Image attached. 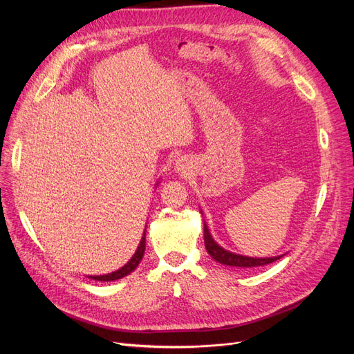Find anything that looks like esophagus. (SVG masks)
<instances>
[{
  "label": "esophagus",
  "instance_id": "34e87169",
  "mask_svg": "<svg viewBox=\"0 0 354 354\" xmlns=\"http://www.w3.org/2000/svg\"><path fill=\"white\" fill-rule=\"evenodd\" d=\"M180 163H182V160H179V162H178V165H176V166H178V169H180V167H183V165H180Z\"/></svg>",
  "mask_w": 354,
  "mask_h": 354
}]
</instances>
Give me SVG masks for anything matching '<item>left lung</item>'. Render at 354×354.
<instances>
[{"instance_id": "left-lung-1", "label": "left lung", "mask_w": 354, "mask_h": 354, "mask_svg": "<svg viewBox=\"0 0 354 354\" xmlns=\"http://www.w3.org/2000/svg\"><path fill=\"white\" fill-rule=\"evenodd\" d=\"M203 241H205V248L208 254L215 259L216 263L230 266V267H241V268H252V267H259V266H267L271 264L277 259H280V257H272V258H251V257H244V255H238L234 252H230L224 248H221L215 241L211 238V234L208 231L207 224H203Z\"/></svg>"}]
</instances>
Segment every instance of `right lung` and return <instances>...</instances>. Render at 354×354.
Segmentation results:
<instances>
[{"label":"right lung","instance_id":"right-lung-1","mask_svg":"<svg viewBox=\"0 0 354 354\" xmlns=\"http://www.w3.org/2000/svg\"><path fill=\"white\" fill-rule=\"evenodd\" d=\"M145 236H146V234H143L142 241H140V244H139V247H138L135 255H133L132 258H130V261H129L124 267H122L120 270H118V271H115V272L107 274V275H96V277H91V280H97V281H113V280H119V278H123V277H126L127 274L132 272V271L139 266V263L142 261V258H143L145 245H146V238H145Z\"/></svg>","mask_w":354,"mask_h":354}]
</instances>
